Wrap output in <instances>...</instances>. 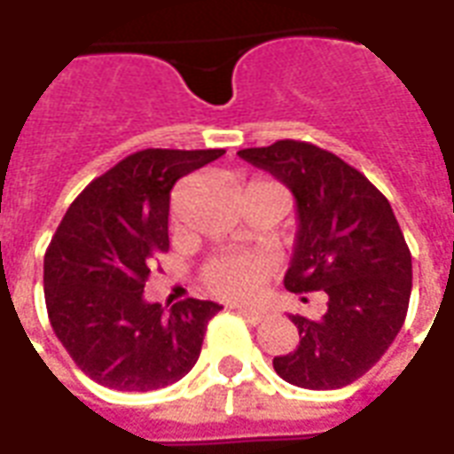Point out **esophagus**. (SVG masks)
<instances>
[{"label":"esophagus","instance_id":"esophagus-1","mask_svg":"<svg viewBox=\"0 0 454 454\" xmlns=\"http://www.w3.org/2000/svg\"><path fill=\"white\" fill-rule=\"evenodd\" d=\"M236 310L243 315L245 320L254 322V325H260V322L267 317V310H262V308H250V305H238Z\"/></svg>","mask_w":454,"mask_h":454}]
</instances>
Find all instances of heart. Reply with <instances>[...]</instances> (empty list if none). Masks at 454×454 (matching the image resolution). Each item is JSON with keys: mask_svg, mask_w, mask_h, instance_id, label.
Masks as SVG:
<instances>
[{"mask_svg": "<svg viewBox=\"0 0 454 454\" xmlns=\"http://www.w3.org/2000/svg\"><path fill=\"white\" fill-rule=\"evenodd\" d=\"M200 277L204 288L216 298L250 301L267 284L270 262L260 254L226 253L207 262Z\"/></svg>", "mask_w": 454, "mask_h": 454, "instance_id": "heart-1", "label": "heart"}]
</instances>
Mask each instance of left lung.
Returning <instances> with one entry per match:
<instances>
[{
  "label": "left lung",
  "instance_id": "8db88e82",
  "mask_svg": "<svg viewBox=\"0 0 454 454\" xmlns=\"http://www.w3.org/2000/svg\"><path fill=\"white\" fill-rule=\"evenodd\" d=\"M238 156L294 192L298 236L284 286L327 294L320 320L291 315L301 341L274 371L305 389L347 387L380 361L402 330L411 253L387 197L368 177L310 142L281 139Z\"/></svg>",
  "mask_w": 454,
  "mask_h": 454
}]
</instances>
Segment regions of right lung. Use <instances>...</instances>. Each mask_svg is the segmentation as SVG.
Returning a JSON list of instances; mask_svg holds the SVG:
<instances>
[{"label":"right lung","instance_id":"right-lung-1","mask_svg":"<svg viewBox=\"0 0 454 454\" xmlns=\"http://www.w3.org/2000/svg\"><path fill=\"white\" fill-rule=\"evenodd\" d=\"M223 153L137 151L67 209L45 253V305L57 339L90 380L120 392H151L197 364L221 305L184 298L163 312L142 294L159 254L170 247L173 184Z\"/></svg>","mask_w":454,"mask_h":454}]
</instances>
